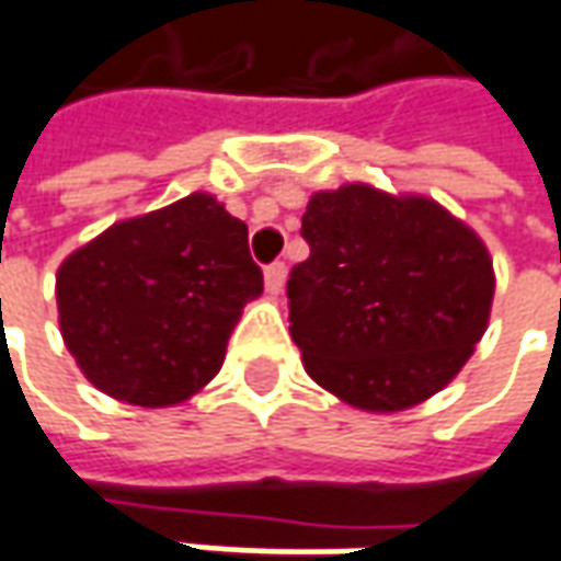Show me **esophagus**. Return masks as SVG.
Listing matches in <instances>:
<instances>
[{"label":"esophagus","instance_id":"obj_1","mask_svg":"<svg viewBox=\"0 0 561 561\" xmlns=\"http://www.w3.org/2000/svg\"><path fill=\"white\" fill-rule=\"evenodd\" d=\"M285 276H288V266L282 264V261L266 266V273H264L266 291H270V295H282V288H285Z\"/></svg>","mask_w":561,"mask_h":561}]
</instances>
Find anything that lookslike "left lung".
Wrapping results in <instances>:
<instances>
[{"instance_id": "obj_1", "label": "left lung", "mask_w": 561, "mask_h": 561, "mask_svg": "<svg viewBox=\"0 0 561 561\" xmlns=\"http://www.w3.org/2000/svg\"><path fill=\"white\" fill-rule=\"evenodd\" d=\"M291 270L288 322L307 375L362 411H405L439 392L489 329L485 242L426 196L368 184L312 193Z\"/></svg>"}]
</instances>
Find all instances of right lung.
Returning a JSON list of instances; mask_svg holds the SVG:
<instances>
[{
  "label": "right lung",
  "mask_w": 561,
  "mask_h": 561,
  "mask_svg": "<svg viewBox=\"0 0 561 561\" xmlns=\"http://www.w3.org/2000/svg\"><path fill=\"white\" fill-rule=\"evenodd\" d=\"M261 291L249 227L208 193L113 224L72 251L55 285L60 334L82 375L140 409L199 392Z\"/></svg>",
  "instance_id": "add662e5"
}]
</instances>
